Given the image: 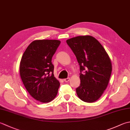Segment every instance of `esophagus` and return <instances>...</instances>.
<instances>
[{
  "mask_svg": "<svg viewBox=\"0 0 130 130\" xmlns=\"http://www.w3.org/2000/svg\"><path fill=\"white\" fill-rule=\"evenodd\" d=\"M63 80H64L65 82H68L70 80V78H65V79H63Z\"/></svg>",
  "mask_w": 130,
  "mask_h": 130,
  "instance_id": "34e87169",
  "label": "esophagus"
}]
</instances>
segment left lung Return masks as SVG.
Returning <instances> with one entry per match:
<instances>
[{
  "label": "left lung",
  "instance_id": "obj_1",
  "mask_svg": "<svg viewBox=\"0 0 130 130\" xmlns=\"http://www.w3.org/2000/svg\"><path fill=\"white\" fill-rule=\"evenodd\" d=\"M67 43L80 67V84L76 88L78 98L86 103L95 102L103 95L110 79V58L100 42L90 35L72 38Z\"/></svg>",
  "mask_w": 130,
  "mask_h": 130
}]
</instances>
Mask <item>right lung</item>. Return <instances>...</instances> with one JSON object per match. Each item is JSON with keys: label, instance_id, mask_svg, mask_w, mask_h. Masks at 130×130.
<instances>
[{"label": "right lung", "instance_id": "1", "mask_svg": "<svg viewBox=\"0 0 130 130\" xmlns=\"http://www.w3.org/2000/svg\"><path fill=\"white\" fill-rule=\"evenodd\" d=\"M60 43L58 40H34L20 62V76L25 88L33 98L43 103L53 100L60 87L53 74L52 58Z\"/></svg>", "mask_w": 130, "mask_h": 130}]
</instances>
